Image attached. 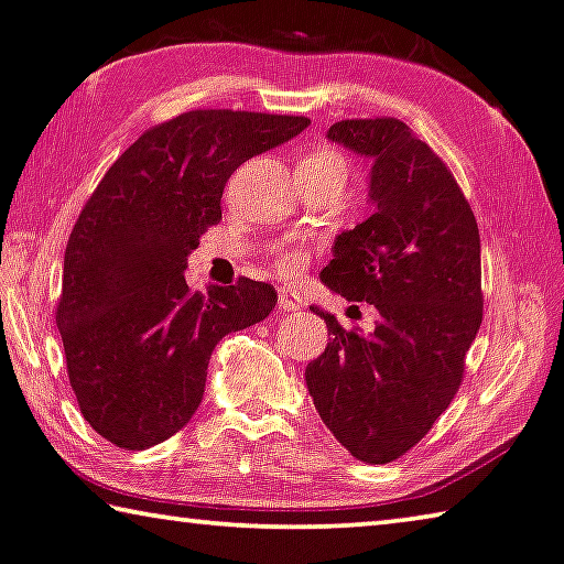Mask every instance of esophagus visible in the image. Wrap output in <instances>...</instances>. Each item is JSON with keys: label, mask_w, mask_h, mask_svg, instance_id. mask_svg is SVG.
Masks as SVG:
<instances>
[{"label": "esophagus", "mask_w": 564, "mask_h": 564, "mask_svg": "<svg viewBox=\"0 0 564 564\" xmlns=\"http://www.w3.org/2000/svg\"><path fill=\"white\" fill-rule=\"evenodd\" d=\"M301 308V299L296 293H291L289 289L279 291V311H299Z\"/></svg>", "instance_id": "1"}]
</instances>
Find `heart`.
Returning <instances> with one entry per match:
<instances>
[{
	"mask_svg": "<svg viewBox=\"0 0 564 564\" xmlns=\"http://www.w3.org/2000/svg\"><path fill=\"white\" fill-rule=\"evenodd\" d=\"M304 162H314V164H334V166H341L344 170V159L339 151H334L329 147H318L314 154H308ZM306 265V256L304 253H283L281 256V268L285 273H296L301 268Z\"/></svg>",
	"mask_w": 564,
	"mask_h": 564,
	"instance_id": "obj_1",
	"label": "heart"
}]
</instances>
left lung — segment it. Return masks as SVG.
<instances>
[{
  "mask_svg": "<svg viewBox=\"0 0 564 564\" xmlns=\"http://www.w3.org/2000/svg\"><path fill=\"white\" fill-rule=\"evenodd\" d=\"M334 144L372 159V215L336 235L322 281L380 311L347 332L311 306L332 339L306 367L314 408L357 460L390 464L431 431L460 388L484 316L481 238L441 156L398 119L334 123Z\"/></svg>",
  "mask_w": 564,
  "mask_h": 564,
  "instance_id": "8db88e82",
  "label": "left lung"
}]
</instances>
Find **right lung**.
<instances>
[{"label":"right lung","mask_w":564,"mask_h":564,"mask_svg":"<svg viewBox=\"0 0 564 564\" xmlns=\"http://www.w3.org/2000/svg\"><path fill=\"white\" fill-rule=\"evenodd\" d=\"M306 116L207 108L141 133L111 164L67 238L55 322L90 427L144 451L189 423L225 334L271 314V283L189 291L187 258L223 220L242 162L299 137Z\"/></svg>","instance_id":"obj_1"}]
</instances>
